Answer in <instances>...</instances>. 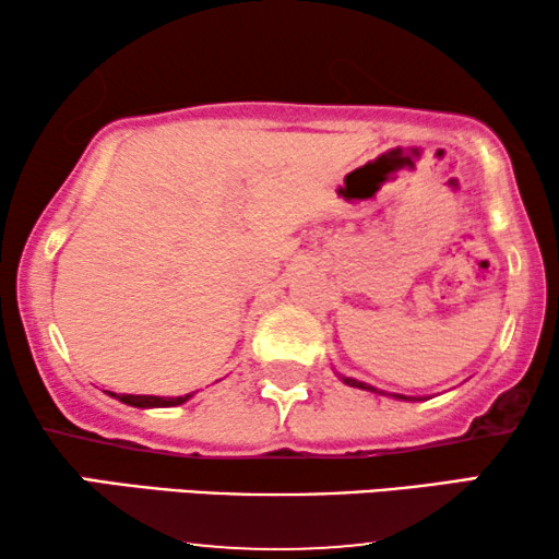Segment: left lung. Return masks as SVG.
Segmentation results:
<instances>
[{
	"mask_svg": "<svg viewBox=\"0 0 559 559\" xmlns=\"http://www.w3.org/2000/svg\"><path fill=\"white\" fill-rule=\"evenodd\" d=\"M338 379L343 381V384H348V386H356V389H364V392H373V394H386V392H381V389H377V386H371V384H366V381H358V379H350V377H343V373H338ZM389 396H394V400H409V402H415L417 396H404V394H389Z\"/></svg>",
	"mask_w": 559,
	"mask_h": 559,
	"instance_id": "1",
	"label": "left lung"
}]
</instances>
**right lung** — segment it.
Returning <instances> with one entry per match:
<instances>
[{
    "label": "right lung",
    "mask_w": 559,
    "mask_h": 559,
    "mask_svg": "<svg viewBox=\"0 0 559 559\" xmlns=\"http://www.w3.org/2000/svg\"><path fill=\"white\" fill-rule=\"evenodd\" d=\"M114 400L129 404V407H142V409H150V407H178V404H186L190 396L193 394H186V396H147V394H114V392H106Z\"/></svg>",
    "instance_id": "add662e5"
}]
</instances>
